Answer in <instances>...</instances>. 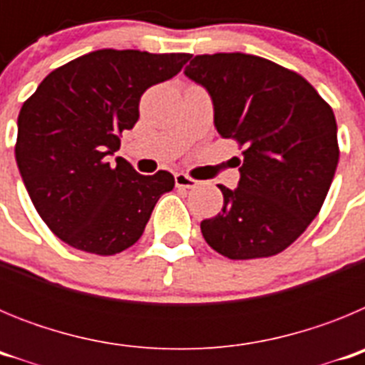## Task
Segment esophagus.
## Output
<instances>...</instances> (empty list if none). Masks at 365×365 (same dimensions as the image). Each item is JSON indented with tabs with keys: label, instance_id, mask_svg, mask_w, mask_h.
<instances>
[{
	"label": "esophagus",
	"instance_id": "esophagus-1",
	"mask_svg": "<svg viewBox=\"0 0 365 365\" xmlns=\"http://www.w3.org/2000/svg\"><path fill=\"white\" fill-rule=\"evenodd\" d=\"M199 182L195 179H192L186 173H175V186L177 188H195Z\"/></svg>",
	"mask_w": 365,
	"mask_h": 365
}]
</instances>
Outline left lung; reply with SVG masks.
Masks as SVG:
<instances>
[{"label":"left lung","mask_w":365,"mask_h":365,"mask_svg":"<svg viewBox=\"0 0 365 365\" xmlns=\"http://www.w3.org/2000/svg\"><path fill=\"white\" fill-rule=\"evenodd\" d=\"M185 74L214 104L222 138L243 146L237 188L219 185L222 210L201 222L230 259L283 252L318 215L338 166L331 106L294 71L245 53L199 54Z\"/></svg>","instance_id":"obj_1"}]
</instances>
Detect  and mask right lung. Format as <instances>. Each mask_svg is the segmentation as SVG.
<instances>
[{"mask_svg": "<svg viewBox=\"0 0 365 365\" xmlns=\"http://www.w3.org/2000/svg\"><path fill=\"white\" fill-rule=\"evenodd\" d=\"M186 53L100 49L71 60L43 78L18 117L16 163L31 201L63 243L113 256L143 235L170 172L140 175L109 155L138 120L148 87L173 78Z\"/></svg>", "mask_w": 365, "mask_h": 365, "instance_id": "add662e5", "label": "right lung"}]
</instances>
